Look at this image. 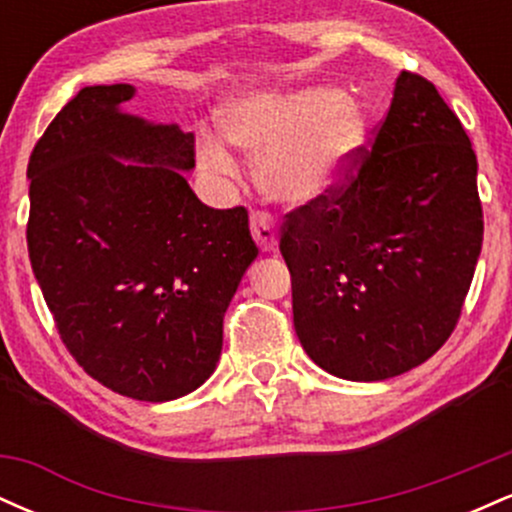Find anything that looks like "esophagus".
I'll list each match as a JSON object with an SVG mask.
<instances>
[{
    "label": "esophagus",
    "instance_id": "esophagus-1",
    "mask_svg": "<svg viewBox=\"0 0 512 512\" xmlns=\"http://www.w3.org/2000/svg\"><path fill=\"white\" fill-rule=\"evenodd\" d=\"M250 231L255 243L260 245L262 252H274L276 245H279V231H276L272 216L264 214V211H257L250 219Z\"/></svg>",
    "mask_w": 512,
    "mask_h": 512
}]
</instances>
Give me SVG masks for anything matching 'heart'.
<instances>
[{"mask_svg": "<svg viewBox=\"0 0 512 512\" xmlns=\"http://www.w3.org/2000/svg\"><path fill=\"white\" fill-rule=\"evenodd\" d=\"M226 142L257 158V185L272 202L308 207L337 187L366 139V115L330 86L252 91L221 108ZM199 161L209 173L233 175L236 161L204 139Z\"/></svg>", "mask_w": 512, "mask_h": 512, "instance_id": "1", "label": "heart"}]
</instances>
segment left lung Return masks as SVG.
I'll return each instance as SVG.
<instances>
[{"label":"left lung","mask_w":512,"mask_h":512,"mask_svg":"<svg viewBox=\"0 0 512 512\" xmlns=\"http://www.w3.org/2000/svg\"><path fill=\"white\" fill-rule=\"evenodd\" d=\"M356 178L286 216L293 327L337 378L375 383L448 342L484 240L477 156L424 76L402 72Z\"/></svg>","instance_id":"obj_1"}]
</instances>
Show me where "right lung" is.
Segmentation results:
<instances>
[{"label":"right lung","mask_w":512,"mask_h":512,"mask_svg":"<svg viewBox=\"0 0 512 512\" xmlns=\"http://www.w3.org/2000/svg\"><path fill=\"white\" fill-rule=\"evenodd\" d=\"M86 86L28 161V255L62 342L117 395L170 402L214 373L223 313L255 262L248 211L192 192L195 137Z\"/></svg>","instance_id":"add662e5"}]
</instances>
